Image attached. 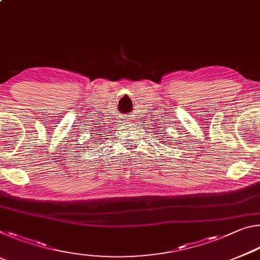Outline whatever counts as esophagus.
<instances>
[{
  "label": "esophagus",
  "instance_id": "esophagus-1",
  "mask_svg": "<svg viewBox=\"0 0 260 260\" xmlns=\"http://www.w3.org/2000/svg\"><path fill=\"white\" fill-rule=\"evenodd\" d=\"M127 119H128V118H124V120H122V121H124V124H127V121H128Z\"/></svg>",
  "mask_w": 260,
  "mask_h": 260
}]
</instances>
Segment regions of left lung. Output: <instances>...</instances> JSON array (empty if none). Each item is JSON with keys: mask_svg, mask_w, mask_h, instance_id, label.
<instances>
[{"mask_svg": "<svg viewBox=\"0 0 260 260\" xmlns=\"http://www.w3.org/2000/svg\"><path fill=\"white\" fill-rule=\"evenodd\" d=\"M164 142H165V141H164Z\"/></svg>", "mask_w": 260, "mask_h": 260, "instance_id": "obj_1", "label": "left lung"}]
</instances>
